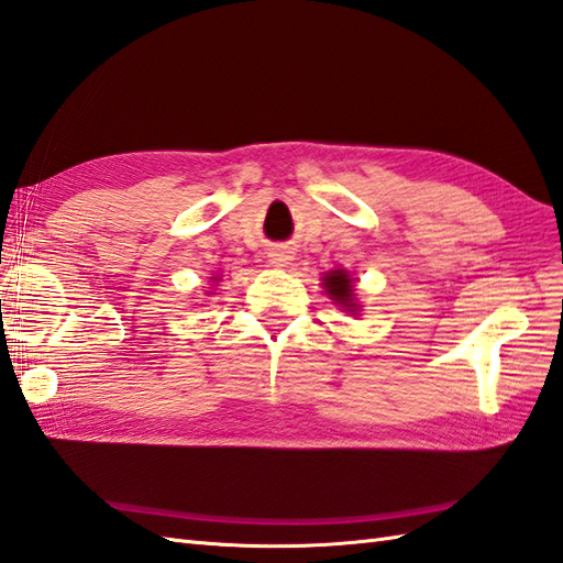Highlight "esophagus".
I'll return each instance as SVG.
<instances>
[{
  "label": "esophagus",
  "instance_id": "obj_1",
  "mask_svg": "<svg viewBox=\"0 0 563 563\" xmlns=\"http://www.w3.org/2000/svg\"><path fill=\"white\" fill-rule=\"evenodd\" d=\"M291 260H294L291 251H284V249H279V251H272V253H269V265H272V267H279V269H284V267H289V265H291Z\"/></svg>",
  "mask_w": 563,
  "mask_h": 563
}]
</instances>
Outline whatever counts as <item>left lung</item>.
<instances>
[{
    "label": "left lung",
    "mask_w": 563,
    "mask_h": 563,
    "mask_svg": "<svg viewBox=\"0 0 563 563\" xmlns=\"http://www.w3.org/2000/svg\"><path fill=\"white\" fill-rule=\"evenodd\" d=\"M322 286H324V291H327V296L334 300L336 306H341L344 310H349V312H355L358 310L361 306L355 303V294H353V279H351V274L346 272V269H332V272H327L324 277H322Z\"/></svg>",
    "instance_id": "8db88e82"
}]
</instances>
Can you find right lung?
Wrapping results in <instances>:
<instances>
[{
  "mask_svg": "<svg viewBox=\"0 0 563 563\" xmlns=\"http://www.w3.org/2000/svg\"><path fill=\"white\" fill-rule=\"evenodd\" d=\"M210 279H214V282H217V277H210Z\"/></svg>",
  "mask_w": 563,
  "mask_h": 563,
  "instance_id": "obj_1",
  "label": "right lung"
}]
</instances>
